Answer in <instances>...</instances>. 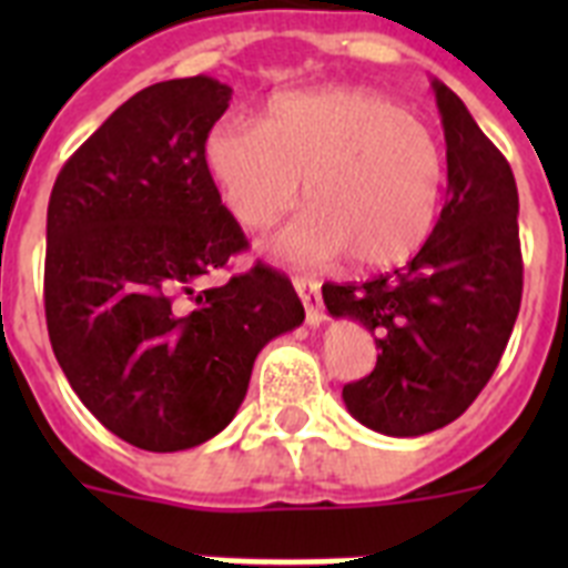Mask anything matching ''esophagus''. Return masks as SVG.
I'll list each match as a JSON object with an SVG mask.
<instances>
[{
    "instance_id": "34e87169",
    "label": "esophagus",
    "mask_w": 568,
    "mask_h": 568,
    "mask_svg": "<svg viewBox=\"0 0 568 568\" xmlns=\"http://www.w3.org/2000/svg\"><path fill=\"white\" fill-rule=\"evenodd\" d=\"M295 290H298L304 310H307V327H321L324 324V310H321V284L315 278H295Z\"/></svg>"
}]
</instances>
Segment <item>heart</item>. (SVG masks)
I'll return each instance as SVG.
<instances>
[{"instance_id": "1", "label": "heart", "mask_w": 568, "mask_h": 568, "mask_svg": "<svg viewBox=\"0 0 568 568\" xmlns=\"http://www.w3.org/2000/svg\"><path fill=\"white\" fill-rule=\"evenodd\" d=\"M204 162L224 207L264 230L298 202L307 213L275 239L293 261L349 255L361 270L413 258L438 224L446 150L404 104L366 88L295 90L264 124L227 115L210 130Z\"/></svg>"}]
</instances>
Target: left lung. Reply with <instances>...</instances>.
<instances>
[{
    "label": "left lung",
    "instance_id": "left-lung-1",
    "mask_svg": "<svg viewBox=\"0 0 568 568\" xmlns=\"http://www.w3.org/2000/svg\"><path fill=\"white\" fill-rule=\"evenodd\" d=\"M446 139V204L406 267L324 284L333 318L358 321L375 369L341 398L373 433L418 438L469 409L506 349L524 293L518 184L466 104L433 79Z\"/></svg>",
    "mask_w": 568,
    "mask_h": 568
}]
</instances>
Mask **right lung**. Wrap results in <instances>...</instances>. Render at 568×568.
I'll list each match as a JSON object with an SVG mask.
<instances>
[{
    "label": "right lung",
    "mask_w": 568,
    "mask_h": 568,
    "mask_svg": "<svg viewBox=\"0 0 568 568\" xmlns=\"http://www.w3.org/2000/svg\"><path fill=\"white\" fill-rule=\"evenodd\" d=\"M230 99L210 77L139 90L70 155L48 202L53 355L99 424L148 453L222 433L255 355L304 321L287 275L264 264L195 290L247 247L204 162Z\"/></svg>",
    "instance_id": "add662e5"
}]
</instances>
